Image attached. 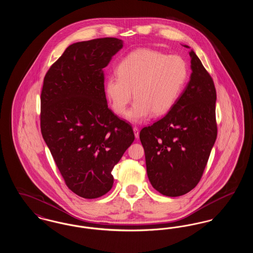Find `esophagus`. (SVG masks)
<instances>
[{
	"instance_id": "34e87169",
	"label": "esophagus",
	"mask_w": 253,
	"mask_h": 253,
	"mask_svg": "<svg viewBox=\"0 0 253 253\" xmlns=\"http://www.w3.org/2000/svg\"><path fill=\"white\" fill-rule=\"evenodd\" d=\"M132 130H133V132H134L135 138H138L139 137V130H138V128L137 127H133Z\"/></svg>"
}]
</instances>
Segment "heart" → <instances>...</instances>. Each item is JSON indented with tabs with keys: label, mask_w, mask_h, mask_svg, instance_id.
Masks as SVG:
<instances>
[{
	"label": "heart",
	"mask_w": 253,
	"mask_h": 253,
	"mask_svg": "<svg viewBox=\"0 0 253 253\" xmlns=\"http://www.w3.org/2000/svg\"><path fill=\"white\" fill-rule=\"evenodd\" d=\"M118 77H109L105 91L112 108L118 115L125 112L132 100V107L125 119L133 123L145 121L152 113L167 114L180 96L187 81L188 69L179 56L165 54L150 48L133 50L118 64Z\"/></svg>",
	"instance_id": "b5f03b06"
}]
</instances>
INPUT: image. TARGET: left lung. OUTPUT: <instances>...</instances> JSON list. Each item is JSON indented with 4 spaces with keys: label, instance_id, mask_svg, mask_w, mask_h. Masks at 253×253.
<instances>
[{
    "label": "left lung",
    "instance_id": "left-lung-1",
    "mask_svg": "<svg viewBox=\"0 0 253 253\" xmlns=\"http://www.w3.org/2000/svg\"><path fill=\"white\" fill-rule=\"evenodd\" d=\"M190 57L193 72L175 104L139 133L148 178L157 192L170 197L198 184L216 140L214 84L193 50Z\"/></svg>",
    "mask_w": 253,
    "mask_h": 253
}]
</instances>
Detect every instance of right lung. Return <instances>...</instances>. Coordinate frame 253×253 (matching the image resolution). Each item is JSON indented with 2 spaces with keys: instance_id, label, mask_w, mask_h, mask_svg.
Masks as SVG:
<instances>
[{
  "instance_id": "1",
  "label": "right lung",
  "mask_w": 253,
  "mask_h": 253,
  "mask_svg": "<svg viewBox=\"0 0 253 253\" xmlns=\"http://www.w3.org/2000/svg\"><path fill=\"white\" fill-rule=\"evenodd\" d=\"M123 46L117 38L69 45L49 68L41 94V131L66 186L97 198L134 140L132 126L108 108L103 69Z\"/></svg>"
}]
</instances>
